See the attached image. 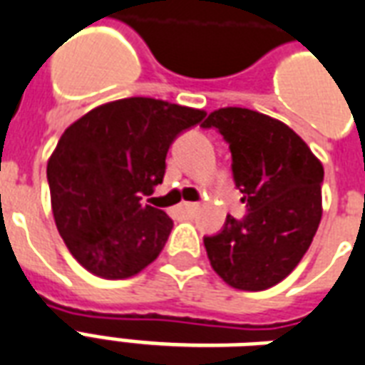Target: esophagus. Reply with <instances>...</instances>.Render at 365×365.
<instances>
[{
    "instance_id": "obj_1",
    "label": "esophagus",
    "mask_w": 365,
    "mask_h": 365,
    "mask_svg": "<svg viewBox=\"0 0 365 365\" xmlns=\"http://www.w3.org/2000/svg\"><path fill=\"white\" fill-rule=\"evenodd\" d=\"M197 210H199V205L197 203H182L178 207V212L183 215V217H193Z\"/></svg>"
}]
</instances>
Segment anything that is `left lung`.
Wrapping results in <instances>:
<instances>
[{
    "label": "left lung",
    "instance_id": "left-lung-1",
    "mask_svg": "<svg viewBox=\"0 0 365 365\" xmlns=\"http://www.w3.org/2000/svg\"><path fill=\"white\" fill-rule=\"evenodd\" d=\"M228 143L232 175L247 215L205 236L212 269L237 290H267L296 269L321 220L323 166L282 121L247 108H220L201 123Z\"/></svg>",
    "mask_w": 365,
    "mask_h": 365
}]
</instances>
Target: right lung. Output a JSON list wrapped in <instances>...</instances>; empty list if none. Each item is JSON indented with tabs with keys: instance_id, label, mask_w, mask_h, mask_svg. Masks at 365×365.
I'll return each instance as SVG.
<instances>
[{
	"instance_id": "right-lung-1",
	"label": "right lung",
	"mask_w": 365,
	"mask_h": 365,
	"mask_svg": "<svg viewBox=\"0 0 365 365\" xmlns=\"http://www.w3.org/2000/svg\"><path fill=\"white\" fill-rule=\"evenodd\" d=\"M203 118V110L135 96L94 108L63 131L48 160L52 210L86 271L129 279L158 257L174 222L143 195L162 183L175 137Z\"/></svg>"
}]
</instances>
